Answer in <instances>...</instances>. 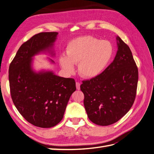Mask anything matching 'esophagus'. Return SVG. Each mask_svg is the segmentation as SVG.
<instances>
[{
	"label": "esophagus",
	"instance_id": "obj_1",
	"mask_svg": "<svg viewBox=\"0 0 154 154\" xmlns=\"http://www.w3.org/2000/svg\"><path fill=\"white\" fill-rule=\"evenodd\" d=\"M76 86L77 90H80V83L78 82H77L76 83Z\"/></svg>",
	"mask_w": 154,
	"mask_h": 154
}]
</instances>
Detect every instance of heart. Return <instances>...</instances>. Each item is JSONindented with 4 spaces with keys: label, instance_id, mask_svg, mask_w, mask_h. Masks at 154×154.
<instances>
[{
    "label": "heart",
    "instance_id": "b5f03b06",
    "mask_svg": "<svg viewBox=\"0 0 154 154\" xmlns=\"http://www.w3.org/2000/svg\"><path fill=\"white\" fill-rule=\"evenodd\" d=\"M114 53L112 44L92 36L76 38L68 44L66 54L60 56L59 62L66 72L72 74L74 64L82 76L91 78L98 76L107 68Z\"/></svg>",
    "mask_w": 154,
    "mask_h": 154
}]
</instances>
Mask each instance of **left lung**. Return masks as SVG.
I'll use <instances>...</instances> for the list:
<instances>
[{"instance_id":"left-lung-1","label":"left lung","mask_w":154,"mask_h":154,"mask_svg":"<svg viewBox=\"0 0 154 154\" xmlns=\"http://www.w3.org/2000/svg\"><path fill=\"white\" fill-rule=\"evenodd\" d=\"M118 51L112 63L102 74L82 81L84 105L89 120L97 125L114 124L130 110L134 102L138 70L132 53L117 36Z\"/></svg>"}]
</instances>
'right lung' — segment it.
Listing matches in <instances>:
<instances>
[{
    "instance_id": "1",
    "label": "right lung",
    "mask_w": 154,
    "mask_h": 154,
    "mask_svg": "<svg viewBox=\"0 0 154 154\" xmlns=\"http://www.w3.org/2000/svg\"><path fill=\"white\" fill-rule=\"evenodd\" d=\"M58 34L40 32L31 37L21 45L9 66L12 102L25 120L40 128L54 127L62 120L68 100L76 90L73 78L32 69L33 56L45 51L54 55L52 49Z\"/></svg>"
}]
</instances>
